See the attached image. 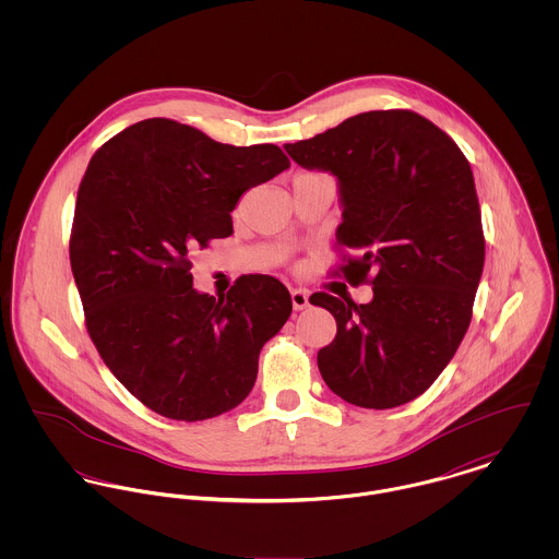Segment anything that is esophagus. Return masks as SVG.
<instances>
[{
    "instance_id": "obj_1",
    "label": "esophagus",
    "mask_w": 559,
    "mask_h": 559,
    "mask_svg": "<svg viewBox=\"0 0 559 559\" xmlns=\"http://www.w3.org/2000/svg\"><path fill=\"white\" fill-rule=\"evenodd\" d=\"M290 297H293L295 310H306V308L310 306V295H308V290H304V288H293Z\"/></svg>"
}]
</instances>
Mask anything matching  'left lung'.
<instances>
[{
    "label": "left lung",
    "mask_w": 559,
    "mask_h": 559,
    "mask_svg": "<svg viewBox=\"0 0 559 559\" xmlns=\"http://www.w3.org/2000/svg\"><path fill=\"white\" fill-rule=\"evenodd\" d=\"M306 169L337 178L340 269L370 282L372 301L314 293L337 322L320 348L333 394L364 408H394L424 394L454 357L472 322L484 235L469 160L452 138L415 111L346 118L284 146Z\"/></svg>",
    "instance_id": "left-lung-1"
}]
</instances>
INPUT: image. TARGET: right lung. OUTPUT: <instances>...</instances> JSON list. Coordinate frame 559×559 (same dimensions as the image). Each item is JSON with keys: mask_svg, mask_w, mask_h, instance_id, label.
Segmentation results:
<instances>
[{"mask_svg": "<svg viewBox=\"0 0 559 559\" xmlns=\"http://www.w3.org/2000/svg\"><path fill=\"white\" fill-rule=\"evenodd\" d=\"M288 167L273 144H219L167 118L131 124L90 160L71 237L87 333L114 377L163 417L202 421L239 406L262 346L290 317L280 280L242 275L215 299L193 288L189 260L233 235L247 189Z\"/></svg>", "mask_w": 559, "mask_h": 559, "instance_id": "add662e5", "label": "right lung"}]
</instances>
